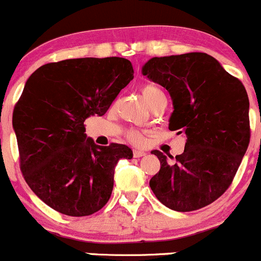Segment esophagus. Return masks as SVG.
Segmentation results:
<instances>
[{"label":"esophagus","mask_w":261,"mask_h":261,"mask_svg":"<svg viewBox=\"0 0 261 261\" xmlns=\"http://www.w3.org/2000/svg\"><path fill=\"white\" fill-rule=\"evenodd\" d=\"M144 154H146V152L144 151H141V149H133V156L136 157V159L144 156Z\"/></svg>","instance_id":"esophagus-1"}]
</instances>
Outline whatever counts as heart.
<instances>
[{"label":"heart","instance_id":"heart-1","mask_svg":"<svg viewBox=\"0 0 261 261\" xmlns=\"http://www.w3.org/2000/svg\"><path fill=\"white\" fill-rule=\"evenodd\" d=\"M142 96L146 100L147 104L151 107V105L153 104L154 100L159 99L160 96H165V94L159 86H156V85H144V86L142 87ZM128 138H129V141L133 142L134 144L143 143V132L138 129H130L128 132Z\"/></svg>","mask_w":261,"mask_h":261}]
</instances>
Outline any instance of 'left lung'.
<instances>
[{"label": "left lung", "mask_w": 261, "mask_h": 261, "mask_svg": "<svg viewBox=\"0 0 261 261\" xmlns=\"http://www.w3.org/2000/svg\"><path fill=\"white\" fill-rule=\"evenodd\" d=\"M142 73L169 91L174 105L169 128L187 136L184 152L172 164L152 151L161 167L149 187L170 210H200L228 189L249 146L246 90L217 59L198 51L153 57Z\"/></svg>", "instance_id": "1"}]
</instances>
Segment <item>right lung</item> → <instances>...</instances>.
Segmentation results:
<instances>
[{
  "mask_svg": "<svg viewBox=\"0 0 261 261\" xmlns=\"http://www.w3.org/2000/svg\"><path fill=\"white\" fill-rule=\"evenodd\" d=\"M133 73L128 59L108 57L46 63L28 79L12 115L20 169L30 189L57 212L84 217L101 210L118 161L133 157L125 144H95L84 124L108 112Z\"/></svg>",
  "mask_w": 261,
  "mask_h": 261,
  "instance_id": "obj_1",
  "label": "right lung"
}]
</instances>
